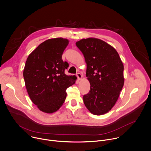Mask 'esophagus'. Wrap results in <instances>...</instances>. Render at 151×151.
Listing matches in <instances>:
<instances>
[{
	"mask_svg": "<svg viewBox=\"0 0 151 151\" xmlns=\"http://www.w3.org/2000/svg\"><path fill=\"white\" fill-rule=\"evenodd\" d=\"M76 76H77L78 80H81V79L82 78V75L80 73H78L76 74Z\"/></svg>",
	"mask_w": 151,
	"mask_h": 151,
	"instance_id": "34e87169",
	"label": "esophagus"
}]
</instances>
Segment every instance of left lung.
I'll return each instance as SVG.
<instances>
[{"label": "left lung", "instance_id": "8db88e82", "mask_svg": "<svg viewBox=\"0 0 151 151\" xmlns=\"http://www.w3.org/2000/svg\"><path fill=\"white\" fill-rule=\"evenodd\" d=\"M76 45L84 56L91 85L83 95L84 104L95 115L105 114L115 105L124 86L122 62L117 51L101 39H83Z\"/></svg>", "mask_w": 151, "mask_h": 151}]
</instances>
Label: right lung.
Returning a JSON list of instances; mask_svg holds the SVG:
<instances>
[{
	"label": "right lung",
	"instance_id": "add662e5",
	"mask_svg": "<svg viewBox=\"0 0 151 151\" xmlns=\"http://www.w3.org/2000/svg\"><path fill=\"white\" fill-rule=\"evenodd\" d=\"M68 43L66 39H49L27 58L23 70L25 86L32 102L43 112L57 111L65 101L66 89L75 83V75L65 73L69 64L62 59Z\"/></svg>",
	"mask_w": 151,
	"mask_h": 151
}]
</instances>
